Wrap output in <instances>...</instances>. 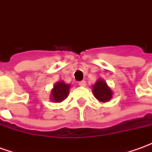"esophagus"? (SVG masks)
<instances>
[{
	"label": "esophagus",
	"instance_id": "obj_1",
	"mask_svg": "<svg viewBox=\"0 0 152 152\" xmlns=\"http://www.w3.org/2000/svg\"><path fill=\"white\" fill-rule=\"evenodd\" d=\"M79 86H82V87H85V85H86V82H85V80L80 81V82H79Z\"/></svg>",
	"mask_w": 152,
	"mask_h": 152
}]
</instances>
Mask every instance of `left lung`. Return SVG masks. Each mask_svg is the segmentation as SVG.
Returning <instances> with one entry per match:
<instances>
[{
	"instance_id": "8db88e82",
	"label": "left lung",
	"mask_w": 152,
	"mask_h": 152,
	"mask_svg": "<svg viewBox=\"0 0 152 152\" xmlns=\"http://www.w3.org/2000/svg\"><path fill=\"white\" fill-rule=\"evenodd\" d=\"M93 93L97 100L102 102L110 101V99L113 96L111 89L108 87L105 81L101 79H99L96 84L93 86Z\"/></svg>"
}]
</instances>
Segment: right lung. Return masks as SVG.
<instances>
[{"instance_id": "1", "label": "right lung", "mask_w": 152, "mask_h": 152, "mask_svg": "<svg viewBox=\"0 0 152 152\" xmlns=\"http://www.w3.org/2000/svg\"><path fill=\"white\" fill-rule=\"evenodd\" d=\"M70 85L64 82L56 83L51 91V100L55 102H61L67 97Z\"/></svg>"}]
</instances>
